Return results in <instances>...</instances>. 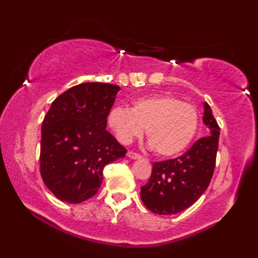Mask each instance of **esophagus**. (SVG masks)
<instances>
[{"mask_svg": "<svg viewBox=\"0 0 258 258\" xmlns=\"http://www.w3.org/2000/svg\"><path fill=\"white\" fill-rule=\"evenodd\" d=\"M127 157H130L131 159H140L141 158V155H139L137 153H133V151H128Z\"/></svg>", "mask_w": 258, "mask_h": 258, "instance_id": "esophagus-1", "label": "esophagus"}]
</instances>
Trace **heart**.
<instances>
[{
    "mask_svg": "<svg viewBox=\"0 0 258 258\" xmlns=\"http://www.w3.org/2000/svg\"><path fill=\"white\" fill-rule=\"evenodd\" d=\"M108 124L124 145L140 138L146 128L151 148L159 156L171 157L185 150L194 139L199 112L194 105L174 96L151 95L133 101L130 110L113 108Z\"/></svg>",
    "mask_w": 258,
    "mask_h": 258,
    "instance_id": "obj_1",
    "label": "heart"
}]
</instances>
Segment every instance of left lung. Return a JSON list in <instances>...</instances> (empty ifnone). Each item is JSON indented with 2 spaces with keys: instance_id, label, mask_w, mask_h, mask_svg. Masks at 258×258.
<instances>
[{
  "instance_id": "8db88e82",
  "label": "left lung",
  "mask_w": 258,
  "mask_h": 258,
  "mask_svg": "<svg viewBox=\"0 0 258 258\" xmlns=\"http://www.w3.org/2000/svg\"><path fill=\"white\" fill-rule=\"evenodd\" d=\"M202 120L209 132L180 157L155 162L149 181L141 187V200L150 211L175 215L198 201L209 186L216 165L219 126L210 105L203 103Z\"/></svg>"
}]
</instances>
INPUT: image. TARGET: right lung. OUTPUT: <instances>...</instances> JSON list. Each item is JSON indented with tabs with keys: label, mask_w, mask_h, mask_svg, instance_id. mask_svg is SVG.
I'll return each mask as SVG.
<instances>
[{
	"label": "right lung",
	"mask_w": 258,
	"mask_h": 258,
	"mask_svg": "<svg viewBox=\"0 0 258 258\" xmlns=\"http://www.w3.org/2000/svg\"><path fill=\"white\" fill-rule=\"evenodd\" d=\"M120 87L104 83L73 86L52 102L41 126L40 171L57 199L81 203L99 190L103 169L126 149L107 131Z\"/></svg>",
	"instance_id": "add662e5"
}]
</instances>
